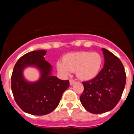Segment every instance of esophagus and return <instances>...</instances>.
Returning a JSON list of instances; mask_svg holds the SVG:
<instances>
[{"label": "esophagus", "mask_w": 134, "mask_h": 134, "mask_svg": "<svg viewBox=\"0 0 134 134\" xmlns=\"http://www.w3.org/2000/svg\"><path fill=\"white\" fill-rule=\"evenodd\" d=\"M76 82V81L74 80H73V79H70V85H72L73 84H74Z\"/></svg>", "instance_id": "esophagus-1"}]
</instances>
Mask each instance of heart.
Instances as JSON below:
<instances>
[{
	"instance_id": "heart-1",
	"label": "heart",
	"mask_w": 134,
	"mask_h": 134,
	"mask_svg": "<svg viewBox=\"0 0 134 134\" xmlns=\"http://www.w3.org/2000/svg\"><path fill=\"white\" fill-rule=\"evenodd\" d=\"M102 62L99 53L79 52L67 54L63 60L57 62V68L64 76L76 71L80 79L90 80L99 74Z\"/></svg>"
}]
</instances>
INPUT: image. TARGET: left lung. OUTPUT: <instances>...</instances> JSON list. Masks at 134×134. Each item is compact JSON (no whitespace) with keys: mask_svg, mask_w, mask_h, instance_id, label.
<instances>
[{"mask_svg":"<svg viewBox=\"0 0 134 134\" xmlns=\"http://www.w3.org/2000/svg\"><path fill=\"white\" fill-rule=\"evenodd\" d=\"M105 58L103 68L92 80L82 82V105L88 112L100 114L113 109L119 103L125 88L126 74L121 60L102 48Z\"/></svg>","mask_w":134,"mask_h":134,"instance_id":"8db88e82","label":"left lung"}]
</instances>
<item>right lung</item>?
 <instances>
[{"label": "right lung", "instance_id": "right-lung-1", "mask_svg": "<svg viewBox=\"0 0 134 134\" xmlns=\"http://www.w3.org/2000/svg\"><path fill=\"white\" fill-rule=\"evenodd\" d=\"M46 51H33L21 57L14 66L11 76V90L15 102L23 111L35 115L51 113L58 105L63 93L69 87V80H62L51 75L52 66L45 60ZM29 65L40 70L38 81L28 83L23 70Z\"/></svg>", "mask_w": 134, "mask_h": 134}]
</instances>
